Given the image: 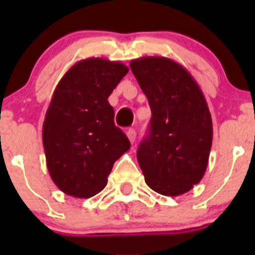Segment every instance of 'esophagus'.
I'll return each instance as SVG.
<instances>
[{
	"label": "esophagus",
	"instance_id": "1",
	"mask_svg": "<svg viewBox=\"0 0 255 255\" xmlns=\"http://www.w3.org/2000/svg\"><path fill=\"white\" fill-rule=\"evenodd\" d=\"M135 134H137V133H135V130L133 129V128H130V129L127 130V137H128V139H129L130 143H134Z\"/></svg>",
	"mask_w": 255,
	"mask_h": 255
}]
</instances>
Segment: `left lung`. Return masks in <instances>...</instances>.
<instances>
[{
	"instance_id": "1",
	"label": "left lung",
	"mask_w": 255,
	"mask_h": 255,
	"mask_svg": "<svg viewBox=\"0 0 255 255\" xmlns=\"http://www.w3.org/2000/svg\"><path fill=\"white\" fill-rule=\"evenodd\" d=\"M129 65L151 110L137 151L144 179L158 194L179 196L207 169L213 132L206 99L191 74L171 59L143 56Z\"/></svg>"
}]
</instances>
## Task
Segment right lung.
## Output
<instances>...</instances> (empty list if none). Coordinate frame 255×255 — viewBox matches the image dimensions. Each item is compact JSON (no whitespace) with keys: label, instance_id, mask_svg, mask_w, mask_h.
<instances>
[{"label":"right lung","instance_id":"obj_1","mask_svg":"<svg viewBox=\"0 0 255 255\" xmlns=\"http://www.w3.org/2000/svg\"><path fill=\"white\" fill-rule=\"evenodd\" d=\"M127 73L120 61L84 59L54 90L43 145L51 180L66 195L89 199L102 191L115 161L130 148L107 100Z\"/></svg>","mask_w":255,"mask_h":255}]
</instances>
